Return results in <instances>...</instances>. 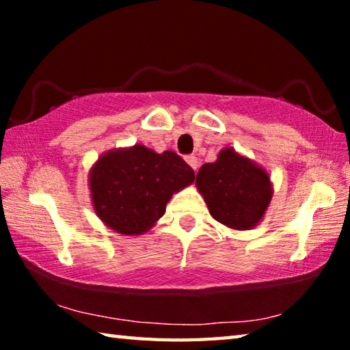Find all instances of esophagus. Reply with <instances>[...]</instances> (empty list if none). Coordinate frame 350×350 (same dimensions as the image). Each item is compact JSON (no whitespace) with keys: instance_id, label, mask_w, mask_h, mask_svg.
Masks as SVG:
<instances>
[{"instance_id":"1","label":"esophagus","mask_w":350,"mask_h":350,"mask_svg":"<svg viewBox=\"0 0 350 350\" xmlns=\"http://www.w3.org/2000/svg\"><path fill=\"white\" fill-rule=\"evenodd\" d=\"M185 161H187V163H188L189 167H191L194 171H198L199 161H198V157H196V156H187V157H185Z\"/></svg>"}]
</instances>
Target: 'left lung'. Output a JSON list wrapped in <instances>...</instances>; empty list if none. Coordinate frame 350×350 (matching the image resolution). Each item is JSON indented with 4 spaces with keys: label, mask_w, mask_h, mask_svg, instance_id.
<instances>
[{
    "label": "left lung",
    "mask_w": 350,
    "mask_h": 350,
    "mask_svg": "<svg viewBox=\"0 0 350 350\" xmlns=\"http://www.w3.org/2000/svg\"><path fill=\"white\" fill-rule=\"evenodd\" d=\"M196 187L213 219L238 232L256 227L273 198L269 171L230 146L199 168Z\"/></svg>",
    "instance_id": "obj_1"
}]
</instances>
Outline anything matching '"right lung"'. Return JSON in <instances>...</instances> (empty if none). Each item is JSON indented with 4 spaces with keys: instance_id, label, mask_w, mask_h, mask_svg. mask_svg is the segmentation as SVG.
Segmentation results:
<instances>
[{
    "instance_id": "obj_1",
    "label": "right lung",
    "mask_w": 350,
    "mask_h": 350,
    "mask_svg": "<svg viewBox=\"0 0 350 350\" xmlns=\"http://www.w3.org/2000/svg\"><path fill=\"white\" fill-rule=\"evenodd\" d=\"M91 204L106 227L123 236L146 233L165 215L194 171L174 151L135 144L103 152L90 170Z\"/></svg>"
}]
</instances>
